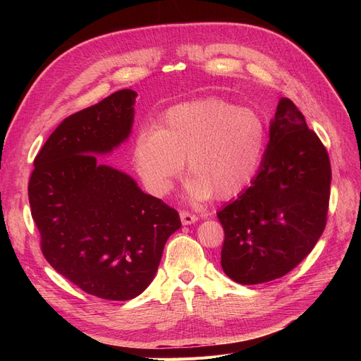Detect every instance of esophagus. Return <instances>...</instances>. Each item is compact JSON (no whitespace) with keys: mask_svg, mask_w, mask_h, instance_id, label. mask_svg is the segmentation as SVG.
I'll list each match as a JSON object with an SVG mask.
<instances>
[{"mask_svg":"<svg viewBox=\"0 0 361 361\" xmlns=\"http://www.w3.org/2000/svg\"><path fill=\"white\" fill-rule=\"evenodd\" d=\"M197 220H199L197 215L190 214V212H187V211H182V212H180V221H182V224H183V226L194 224V223L197 221Z\"/></svg>","mask_w":361,"mask_h":361,"instance_id":"obj_1","label":"esophagus"}]
</instances>
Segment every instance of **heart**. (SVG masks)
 Returning <instances> with one entry per match:
<instances>
[{"instance_id": "b5f03b06", "label": "heart", "mask_w": 361, "mask_h": 361, "mask_svg": "<svg viewBox=\"0 0 361 361\" xmlns=\"http://www.w3.org/2000/svg\"><path fill=\"white\" fill-rule=\"evenodd\" d=\"M268 128L255 108L218 97L170 108L157 129L135 135L133 159L146 188L167 194L183 170L191 173L185 195L203 202L232 199L253 182L264 159Z\"/></svg>"}]
</instances>
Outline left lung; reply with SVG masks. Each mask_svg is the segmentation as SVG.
<instances>
[{
	"label": "left lung",
	"instance_id": "8db88e82",
	"mask_svg": "<svg viewBox=\"0 0 361 361\" xmlns=\"http://www.w3.org/2000/svg\"><path fill=\"white\" fill-rule=\"evenodd\" d=\"M331 167L321 140L288 97L269 123V141L250 187L218 211L224 228L221 267L241 285L280 279L321 238Z\"/></svg>",
	"mask_w": 361,
	"mask_h": 361
}]
</instances>
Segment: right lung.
<instances>
[{"label": "right lung", "instance_id": "right-lung-1", "mask_svg": "<svg viewBox=\"0 0 361 361\" xmlns=\"http://www.w3.org/2000/svg\"><path fill=\"white\" fill-rule=\"evenodd\" d=\"M137 92L125 89L64 118L35 159L28 183L42 253L97 298L133 300L154 280L179 214L96 157L133 133Z\"/></svg>", "mask_w": 361, "mask_h": 361}]
</instances>
